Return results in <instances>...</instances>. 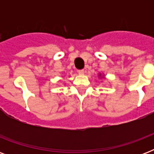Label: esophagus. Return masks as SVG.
Masks as SVG:
<instances>
[{
    "label": "esophagus",
    "mask_w": 154,
    "mask_h": 154,
    "mask_svg": "<svg viewBox=\"0 0 154 154\" xmlns=\"http://www.w3.org/2000/svg\"><path fill=\"white\" fill-rule=\"evenodd\" d=\"M78 73H79L80 75H84V73H85V70H84V69L78 70Z\"/></svg>",
    "instance_id": "esophagus-1"
}]
</instances>
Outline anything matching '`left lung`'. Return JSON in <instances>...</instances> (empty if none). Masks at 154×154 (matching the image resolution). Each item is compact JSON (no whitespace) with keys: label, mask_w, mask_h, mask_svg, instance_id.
<instances>
[{"label":"left lung","mask_w":154,"mask_h":154,"mask_svg":"<svg viewBox=\"0 0 154 154\" xmlns=\"http://www.w3.org/2000/svg\"><path fill=\"white\" fill-rule=\"evenodd\" d=\"M98 76H99V77H101V73H100V74H99Z\"/></svg>","instance_id":"left-lung-1"}]
</instances>
